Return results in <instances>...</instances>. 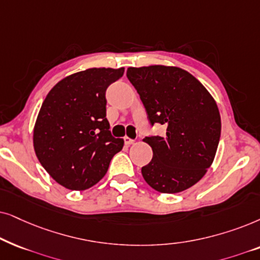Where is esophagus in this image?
<instances>
[{"label": "esophagus", "instance_id": "34e87169", "mask_svg": "<svg viewBox=\"0 0 260 260\" xmlns=\"http://www.w3.org/2000/svg\"><path fill=\"white\" fill-rule=\"evenodd\" d=\"M124 144H126L127 146H129V145L134 144V140L131 139V138H128V137H124Z\"/></svg>", "mask_w": 260, "mask_h": 260}]
</instances>
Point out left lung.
Here are the masks:
<instances>
[{
    "label": "left lung",
    "mask_w": 260,
    "mask_h": 260,
    "mask_svg": "<svg viewBox=\"0 0 260 260\" xmlns=\"http://www.w3.org/2000/svg\"><path fill=\"white\" fill-rule=\"evenodd\" d=\"M151 124L166 127L164 137H146L153 158L141 168L148 185L162 193L184 191L213 164L221 134L215 100L188 71L177 67L128 68Z\"/></svg>",
    "instance_id": "1"
}]
</instances>
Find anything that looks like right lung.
<instances>
[{
  "instance_id": "obj_1",
  "label": "right lung",
  "mask_w": 260,
  "mask_h": 260,
  "mask_svg": "<svg viewBox=\"0 0 260 260\" xmlns=\"http://www.w3.org/2000/svg\"><path fill=\"white\" fill-rule=\"evenodd\" d=\"M123 68H92L61 79L38 114L33 146L40 164L64 188L85 190L101 181L123 139L110 134L106 90Z\"/></svg>"
}]
</instances>
